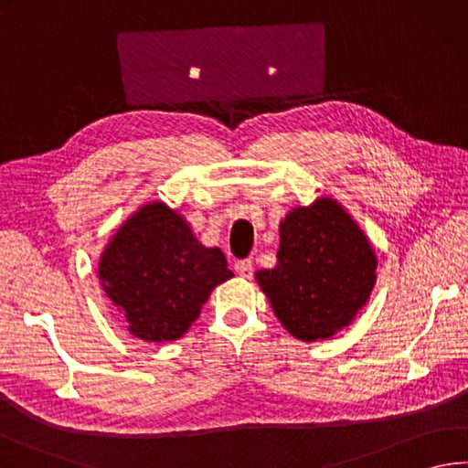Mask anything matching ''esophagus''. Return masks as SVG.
Wrapping results in <instances>:
<instances>
[{"mask_svg": "<svg viewBox=\"0 0 468 468\" xmlns=\"http://www.w3.org/2000/svg\"><path fill=\"white\" fill-rule=\"evenodd\" d=\"M234 271H236L238 275H240L242 279H252V272H254V269H252V261H250V259L236 261V264H234Z\"/></svg>", "mask_w": 468, "mask_h": 468, "instance_id": "34e87169", "label": "esophagus"}]
</instances>
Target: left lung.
I'll use <instances>...</instances> for the list:
<instances>
[{
	"label": "left lung",
	"instance_id": "left-lung-1",
	"mask_svg": "<svg viewBox=\"0 0 468 468\" xmlns=\"http://www.w3.org/2000/svg\"><path fill=\"white\" fill-rule=\"evenodd\" d=\"M279 238L277 264L257 272L262 293L291 336L332 338L371 297L377 281L371 242L330 197L291 209Z\"/></svg>",
	"mask_w": 468,
	"mask_h": 468
}]
</instances>
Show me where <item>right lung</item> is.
<instances>
[{"instance_id": "right-lung-1", "label": "right lung", "mask_w": 468, "mask_h": 468, "mask_svg": "<svg viewBox=\"0 0 468 468\" xmlns=\"http://www.w3.org/2000/svg\"><path fill=\"white\" fill-rule=\"evenodd\" d=\"M234 272L224 252L206 249L189 224L161 201L132 214L100 259V281L132 336L146 342L181 338L214 287Z\"/></svg>"}]
</instances>
